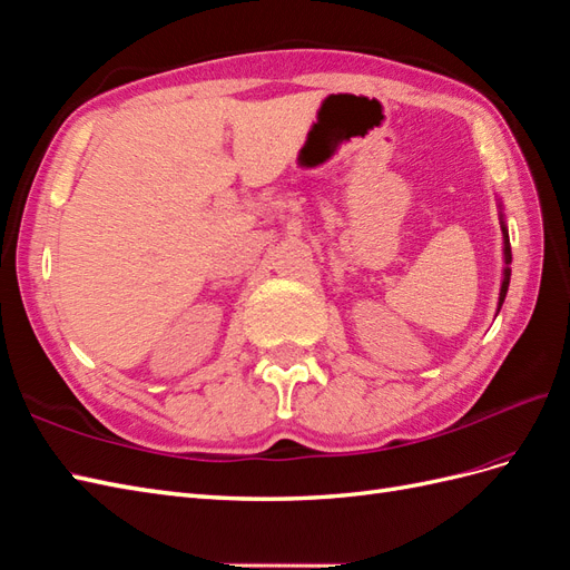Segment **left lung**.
Wrapping results in <instances>:
<instances>
[{"mask_svg": "<svg viewBox=\"0 0 570 570\" xmlns=\"http://www.w3.org/2000/svg\"><path fill=\"white\" fill-rule=\"evenodd\" d=\"M501 207V229H503V281H501V295H498V312H501L505 295H508V285H510V263H512V254H510V237H508V227H505V215H503V203H498Z\"/></svg>", "mask_w": 570, "mask_h": 570, "instance_id": "obj_1", "label": "left lung"}]
</instances>
